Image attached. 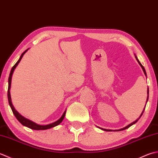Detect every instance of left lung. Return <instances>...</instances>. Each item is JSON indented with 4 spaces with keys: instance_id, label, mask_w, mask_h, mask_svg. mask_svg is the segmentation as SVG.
Instances as JSON below:
<instances>
[{
    "instance_id": "left-lung-1",
    "label": "left lung",
    "mask_w": 158,
    "mask_h": 158,
    "mask_svg": "<svg viewBox=\"0 0 158 158\" xmlns=\"http://www.w3.org/2000/svg\"><path fill=\"white\" fill-rule=\"evenodd\" d=\"M134 55H135V57H136V60H137V61H138V63H139V65H140V67H142V69H143V72H144V75H145V76H146V77H147V73H146V71H145V69H144V67L142 65V64L140 63V61H139V60L138 59V58H137V56H136V54H134ZM148 99H149V88H147V102H147V101H148ZM144 109H145V107H144V108L143 109V112H142V113H141V114L140 115L139 118H138L136 121H134V122H132V123H131L130 124H129L128 125H127L126 127H123V128L119 129V130H107V129H104V128H101V127H99V128H100L101 130H104V131H122V130H126V129L129 128V127H130V126H131V125H132L135 124V123H136V122H137L138 120H139V118L141 117V116H142V115H143V112H144Z\"/></svg>"
}]
</instances>
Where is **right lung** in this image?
<instances>
[{"label":"right lung","mask_w":158,"mask_h":158,"mask_svg":"<svg viewBox=\"0 0 158 158\" xmlns=\"http://www.w3.org/2000/svg\"><path fill=\"white\" fill-rule=\"evenodd\" d=\"M28 49L29 48H28L27 50H26L24 52L22 53L21 54V56L20 57V59H19V60L17 61V63H16L15 65H14V67H12V69L11 70L10 72V74H9V80H8V92H7V97H8V101H9V106H10V107L11 108L12 110V112L13 113H14V114L15 115V117H16V118L18 120V121L20 122V123L23 125L24 126H26L28 128H31L32 129V130H48V129H50L52 127H54L56 126V125H59L61 122L63 121L64 117H65V113H66V110L64 111L63 114H62V116L60 117L59 119H58L57 121H56L55 122H54V123H50V124H48V125H39L36 123H35V122L32 121L29 119H28V118L24 117L23 116H22L19 112L15 110L14 106H13V104H12V102H11V94H10V89H11V78H12V76H13V73H14V72L15 69L16 68V67L18 66V65L19 64V63L20 62L21 59H22V57H23L24 54L27 52V51L28 50Z\"/></svg>","instance_id":"add662e5"}]
</instances>
